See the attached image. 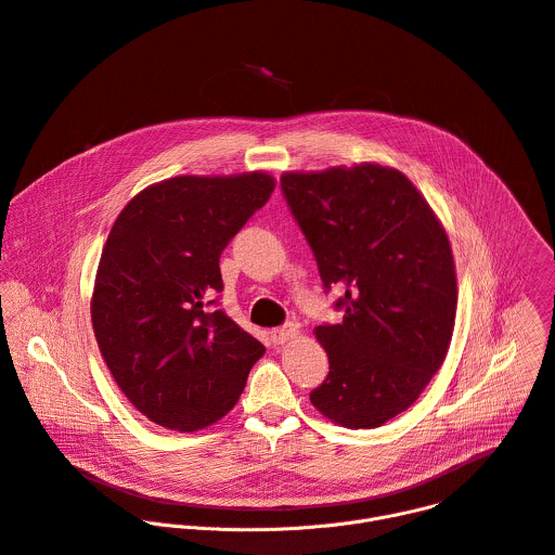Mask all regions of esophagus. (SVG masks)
Returning a JSON list of instances; mask_svg holds the SVG:
<instances>
[{
	"label": "esophagus",
	"mask_w": 555,
	"mask_h": 555,
	"mask_svg": "<svg viewBox=\"0 0 555 555\" xmlns=\"http://www.w3.org/2000/svg\"><path fill=\"white\" fill-rule=\"evenodd\" d=\"M296 335H298V331H296L292 324H287V326H279V328L270 331V339H272V344H276V346H281V344H285V341L294 339Z\"/></svg>",
	"instance_id": "obj_1"
}]
</instances>
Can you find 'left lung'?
<instances>
[{"instance_id": "1", "label": "left lung", "mask_w": 555, "mask_h": 555, "mask_svg": "<svg viewBox=\"0 0 555 555\" xmlns=\"http://www.w3.org/2000/svg\"><path fill=\"white\" fill-rule=\"evenodd\" d=\"M281 192L339 324L315 326L328 375L309 399L328 421L375 429L405 412L442 365L457 283L449 237L405 173L363 163L283 173Z\"/></svg>"}]
</instances>
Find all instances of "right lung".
I'll return each mask as SVG.
<instances>
[{
    "instance_id": "1",
    "label": "right lung",
    "mask_w": 555,
    "mask_h": 555,
    "mask_svg": "<svg viewBox=\"0 0 555 555\" xmlns=\"http://www.w3.org/2000/svg\"><path fill=\"white\" fill-rule=\"evenodd\" d=\"M274 192L263 171L176 176L137 194L98 266L91 320L128 401L152 423L196 431L227 416L263 344L220 305V255Z\"/></svg>"
}]
</instances>
